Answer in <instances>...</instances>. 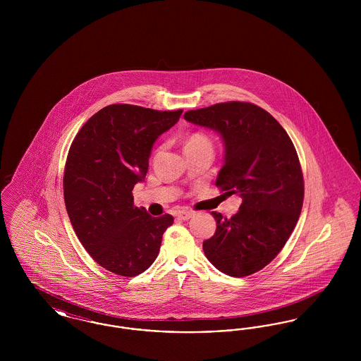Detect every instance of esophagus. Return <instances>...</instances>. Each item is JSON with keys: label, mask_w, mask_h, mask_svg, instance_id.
<instances>
[{"label": "esophagus", "mask_w": 361, "mask_h": 361, "mask_svg": "<svg viewBox=\"0 0 361 361\" xmlns=\"http://www.w3.org/2000/svg\"><path fill=\"white\" fill-rule=\"evenodd\" d=\"M178 219H183V221H188L190 219L192 216H193V212H190V211H180V212H177V215H176Z\"/></svg>", "instance_id": "esophagus-1"}]
</instances>
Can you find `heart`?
<instances>
[{"mask_svg":"<svg viewBox=\"0 0 361 361\" xmlns=\"http://www.w3.org/2000/svg\"><path fill=\"white\" fill-rule=\"evenodd\" d=\"M199 146H208V147H211V143H209L208 137L206 135H203V134H192V135H189L187 137L184 149L185 147H199Z\"/></svg>","mask_w":361,"mask_h":361,"instance_id":"b5f03b06","label":"heart"}]
</instances>
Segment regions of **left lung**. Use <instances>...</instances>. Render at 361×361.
Listing matches in <instances>:
<instances>
[{
    "label": "left lung",
    "mask_w": 361,
    "mask_h": 361,
    "mask_svg": "<svg viewBox=\"0 0 361 361\" xmlns=\"http://www.w3.org/2000/svg\"><path fill=\"white\" fill-rule=\"evenodd\" d=\"M184 119L221 135L224 166L216 187L242 199L231 218L211 212L216 231L203 242L204 255L226 275H252L279 255L302 211L305 185L293 143L255 104H215L188 111Z\"/></svg>",
    "instance_id": "obj_1"
}]
</instances>
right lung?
Listing matches in <instances>:
<instances>
[{
    "instance_id": "right-lung-1",
    "label": "right lung",
    "mask_w": 361,
    "mask_h": 361,
    "mask_svg": "<svg viewBox=\"0 0 361 361\" xmlns=\"http://www.w3.org/2000/svg\"><path fill=\"white\" fill-rule=\"evenodd\" d=\"M183 111L108 105L74 137L63 176L70 222L86 252L119 276L145 272L159 253L173 216L153 218L134 206L133 189L145 181L155 140Z\"/></svg>"
}]
</instances>
